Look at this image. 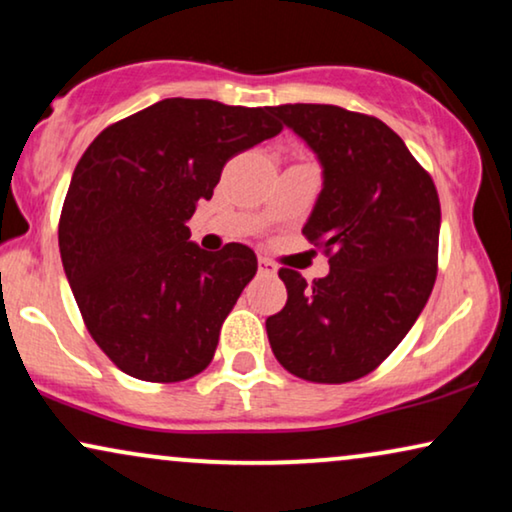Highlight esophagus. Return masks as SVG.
Segmentation results:
<instances>
[{"label":"esophagus","instance_id":"34e87169","mask_svg":"<svg viewBox=\"0 0 512 512\" xmlns=\"http://www.w3.org/2000/svg\"><path fill=\"white\" fill-rule=\"evenodd\" d=\"M258 272H263V275H275V272H277V265L272 263L270 258L258 256Z\"/></svg>","mask_w":512,"mask_h":512}]
</instances>
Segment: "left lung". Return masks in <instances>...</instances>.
<instances>
[{
  "instance_id": "8db88e82",
  "label": "left lung",
  "mask_w": 512,
  "mask_h": 512,
  "mask_svg": "<svg viewBox=\"0 0 512 512\" xmlns=\"http://www.w3.org/2000/svg\"><path fill=\"white\" fill-rule=\"evenodd\" d=\"M321 165V193L303 226L331 251L326 277H279L289 298L265 321L277 361L321 384L359 380L394 352L436 282L440 202L401 137L380 118L333 104L270 107Z\"/></svg>"
}]
</instances>
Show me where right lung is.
Returning a JSON list of instances; mask_svg holds the SVG:
<instances>
[{"mask_svg":"<svg viewBox=\"0 0 512 512\" xmlns=\"http://www.w3.org/2000/svg\"><path fill=\"white\" fill-rule=\"evenodd\" d=\"M282 132L270 107L156 102L83 153L62 205V268L90 335L123 373L179 382L212 361L258 261L247 244L205 251L191 219L237 153Z\"/></svg>","mask_w":512,"mask_h":512,"instance_id":"obj_1","label":"right lung"}]
</instances>
